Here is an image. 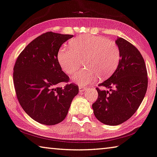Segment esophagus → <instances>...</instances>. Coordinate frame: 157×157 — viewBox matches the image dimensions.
<instances>
[{
	"label": "esophagus",
	"mask_w": 157,
	"mask_h": 157,
	"mask_svg": "<svg viewBox=\"0 0 157 157\" xmlns=\"http://www.w3.org/2000/svg\"><path fill=\"white\" fill-rule=\"evenodd\" d=\"M78 89H79V91H80V92H83V91L86 90L87 88H86V87H84V86H79Z\"/></svg>",
	"instance_id": "1"
}]
</instances>
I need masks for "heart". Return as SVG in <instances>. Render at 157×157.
Segmentation results:
<instances>
[{
    "instance_id": "b5f03b06",
    "label": "heart",
    "mask_w": 157,
    "mask_h": 157,
    "mask_svg": "<svg viewBox=\"0 0 157 157\" xmlns=\"http://www.w3.org/2000/svg\"><path fill=\"white\" fill-rule=\"evenodd\" d=\"M69 47L59 50L58 60L63 71L71 75L86 58L84 65L87 69L72 78L80 86L94 82L99 76L101 78L109 77L119 63L120 53L117 44L102 36L81 35L69 42Z\"/></svg>"
}]
</instances>
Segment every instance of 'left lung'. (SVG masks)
<instances>
[{"label": "left lung", "instance_id": "1", "mask_svg": "<svg viewBox=\"0 0 157 157\" xmlns=\"http://www.w3.org/2000/svg\"><path fill=\"white\" fill-rule=\"evenodd\" d=\"M115 43L120 53L117 67L110 78L99 84L110 88V92L97 88L98 98L92 104L97 119L110 126L122 124L135 113L145 97L148 83L147 69L140 51L122 37H118Z\"/></svg>", "mask_w": 157, "mask_h": 157}]
</instances>
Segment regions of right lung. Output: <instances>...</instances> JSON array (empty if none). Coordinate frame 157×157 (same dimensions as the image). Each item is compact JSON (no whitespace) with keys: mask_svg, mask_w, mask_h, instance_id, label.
<instances>
[{"mask_svg":"<svg viewBox=\"0 0 157 157\" xmlns=\"http://www.w3.org/2000/svg\"><path fill=\"white\" fill-rule=\"evenodd\" d=\"M71 35L47 32L26 46L14 67L15 91L21 106L36 122L54 125L66 117L78 87L67 83L69 78L58 60V53Z\"/></svg>","mask_w":157,"mask_h":157,"instance_id":"add662e5","label":"right lung"}]
</instances>
